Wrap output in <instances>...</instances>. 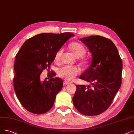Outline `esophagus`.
<instances>
[{
    "label": "esophagus",
    "mask_w": 134,
    "mask_h": 134,
    "mask_svg": "<svg viewBox=\"0 0 134 134\" xmlns=\"http://www.w3.org/2000/svg\"><path fill=\"white\" fill-rule=\"evenodd\" d=\"M69 84V83L68 82V81H66V80H65V81H63V84H64V85H68V84Z\"/></svg>",
    "instance_id": "esophagus-1"
}]
</instances>
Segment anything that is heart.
<instances>
[{"mask_svg":"<svg viewBox=\"0 0 134 134\" xmlns=\"http://www.w3.org/2000/svg\"><path fill=\"white\" fill-rule=\"evenodd\" d=\"M69 48L73 52L75 56L77 57H80L84 55L85 53L86 50L84 46L78 42H74L69 45ZM63 53V49H60L57 51L55 54V61L56 62H60L61 57ZM81 63L85 64L86 61L84 59H81ZM80 73V69L76 66H65L60 68L58 71V75L67 81H72L77 75Z\"/></svg>","mask_w":134,"mask_h":134,"instance_id":"heart-1","label":"heart"}]
</instances>
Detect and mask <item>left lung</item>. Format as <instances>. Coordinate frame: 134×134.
Instances as JSON below:
<instances>
[{"label":"left lung","instance_id":"left-lung-1","mask_svg":"<svg viewBox=\"0 0 134 134\" xmlns=\"http://www.w3.org/2000/svg\"><path fill=\"white\" fill-rule=\"evenodd\" d=\"M92 54L90 66L80 79L91 85H76L74 106L85 115H97L108 108L120 88L123 64L115 45L100 36L80 39Z\"/></svg>","mask_w":134,"mask_h":134}]
</instances>
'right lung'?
Returning a JSON list of instances; mask_svg holds the SVG:
<instances>
[{
    "label": "right lung",
    "mask_w": 134,
    "mask_h": 134,
    "mask_svg": "<svg viewBox=\"0 0 134 134\" xmlns=\"http://www.w3.org/2000/svg\"><path fill=\"white\" fill-rule=\"evenodd\" d=\"M74 34L41 33L27 39L16 54L14 63V90L21 104L28 111L36 114L47 112L53 107L56 96L62 88L63 80L53 78L50 71L55 54ZM46 69L50 79L40 80Z\"/></svg>",
    "instance_id": "obj_1"
}]
</instances>
